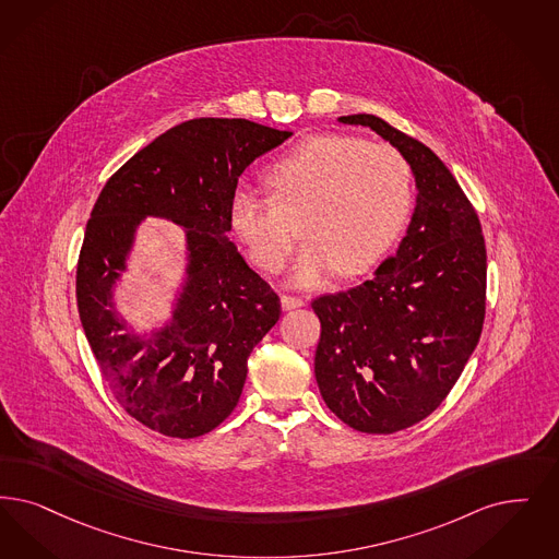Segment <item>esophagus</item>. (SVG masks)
Wrapping results in <instances>:
<instances>
[{
    "label": "esophagus",
    "instance_id": "obj_1",
    "mask_svg": "<svg viewBox=\"0 0 559 559\" xmlns=\"http://www.w3.org/2000/svg\"><path fill=\"white\" fill-rule=\"evenodd\" d=\"M281 306H283L285 312H289V310H297V308L306 306V299L304 297H293V295H283Z\"/></svg>",
    "mask_w": 559,
    "mask_h": 559
}]
</instances>
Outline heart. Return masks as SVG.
Here are the masks:
<instances>
[{
    "label": "heart",
    "instance_id": "1",
    "mask_svg": "<svg viewBox=\"0 0 559 559\" xmlns=\"http://www.w3.org/2000/svg\"><path fill=\"white\" fill-rule=\"evenodd\" d=\"M269 198L239 191L230 224L258 269L278 272L299 239L290 283L316 287L336 270L356 276L393 246L412 207V170L391 145L345 134L299 143L266 175Z\"/></svg>",
    "mask_w": 559,
    "mask_h": 559
}]
</instances>
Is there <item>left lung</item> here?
I'll return each instance as SVG.
<instances>
[{"label":"left lung","mask_w":559,"mask_h":559,"mask_svg":"<svg viewBox=\"0 0 559 559\" xmlns=\"http://www.w3.org/2000/svg\"><path fill=\"white\" fill-rule=\"evenodd\" d=\"M389 141L416 179V207L393 258L359 287L322 295L313 372L338 420L391 435L425 420L460 379L485 322L480 221L445 164L379 116H341Z\"/></svg>","instance_id":"8db88e82"}]
</instances>
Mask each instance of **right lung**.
I'll use <instances>...</instances> for the list:
<instances>
[{"label":"right lung","mask_w":559,"mask_h":559,"mask_svg":"<svg viewBox=\"0 0 559 559\" xmlns=\"http://www.w3.org/2000/svg\"><path fill=\"white\" fill-rule=\"evenodd\" d=\"M246 118H195L156 136L106 182L93 205L76 269V304L114 397L141 425L193 439L239 403L247 358L281 318L278 295L228 241L237 180L287 141ZM145 217L186 228V276L171 318L136 334L115 310Z\"/></svg>","instance_id":"right-lung-1"}]
</instances>
